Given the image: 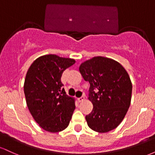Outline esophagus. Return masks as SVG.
I'll return each instance as SVG.
<instances>
[{
    "label": "esophagus",
    "instance_id": "1",
    "mask_svg": "<svg viewBox=\"0 0 155 155\" xmlns=\"http://www.w3.org/2000/svg\"><path fill=\"white\" fill-rule=\"evenodd\" d=\"M84 100H85L84 96H82V97H79V98H78V101H79V102H83V101Z\"/></svg>",
    "mask_w": 155,
    "mask_h": 155
}]
</instances>
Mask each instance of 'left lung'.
<instances>
[{
    "mask_svg": "<svg viewBox=\"0 0 155 155\" xmlns=\"http://www.w3.org/2000/svg\"><path fill=\"white\" fill-rule=\"evenodd\" d=\"M79 69L90 84L89 100L93 109L85 117L88 126L98 133L115 129L131 102L132 82L127 72L116 60L101 56L86 60Z\"/></svg>",
    "mask_w": 155,
    "mask_h": 155,
    "instance_id": "left-lung-1",
    "label": "left lung"
}]
</instances>
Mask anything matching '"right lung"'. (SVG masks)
Wrapping results in <instances>:
<instances>
[{
    "label": "right lung",
    "instance_id": "1",
    "mask_svg": "<svg viewBox=\"0 0 155 155\" xmlns=\"http://www.w3.org/2000/svg\"><path fill=\"white\" fill-rule=\"evenodd\" d=\"M76 63L56 54L41 56L26 74L24 92L32 117L44 130L58 133L68 126L75 110V98L65 93L62 74Z\"/></svg>",
    "mask_w": 155,
    "mask_h": 155
}]
</instances>
